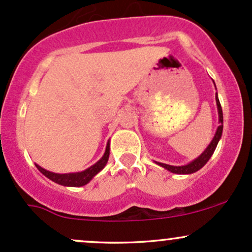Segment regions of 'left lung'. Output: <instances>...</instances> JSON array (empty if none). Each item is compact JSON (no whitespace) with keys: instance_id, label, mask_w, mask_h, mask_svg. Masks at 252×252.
Wrapping results in <instances>:
<instances>
[{"instance_id":"1","label":"left lung","mask_w":252,"mask_h":252,"mask_svg":"<svg viewBox=\"0 0 252 252\" xmlns=\"http://www.w3.org/2000/svg\"><path fill=\"white\" fill-rule=\"evenodd\" d=\"M216 100H217V106H218V115H219V126L218 129H217V132L215 135V137H213L212 142L210 143V146L207 147L206 150H205L202 154L199 156L198 158H195L194 161H192V162L186 164V166H169V164H166V163H160L158 162V164H160L161 167H163V168L168 169L169 172L172 173H175V174H190V173H194L196 170H199L200 168L206 164L207 161L210 160V158L212 156L213 153H215V150L217 148V144H218L219 140H220L221 137V132H222V110H221V105L220 103H219V99L218 97H216Z\"/></svg>"}]
</instances>
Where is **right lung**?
Masks as SVG:
<instances>
[{
    "label": "right lung",
    "mask_w": 252,
    "mask_h": 252,
    "mask_svg": "<svg viewBox=\"0 0 252 252\" xmlns=\"http://www.w3.org/2000/svg\"><path fill=\"white\" fill-rule=\"evenodd\" d=\"M109 154H110V146L108 144V146H106L105 153H104L103 158H100L98 162L94 163V166H91L90 168L84 170V172H80V173H72V174H57V173L48 172V170L41 168V167L37 166V164H36V168L39 169L43 175L47 176L50 180L57 182V184L63 185V186L80 187V186H84V185L88 184V182L97 174V173H99L100 170L105 167L106 162H108Z\"/></svg>",
    "instance_id": "add662e5"
}]
</instances>
